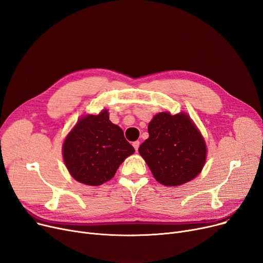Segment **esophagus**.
<instances>
[{"instance_id": "obj_1", "label": "esophagus", "mask_w": 263, "mask_h": 263, "mask_svg": "<svg viewBox=\"0 0 263 263\" xmlns=\"http://www.w3.org/2000/svg\"><path fill=\"white\" fill-rule=\"evenodd\" d=\"M133 147H134V149H135V151H137L139 150V147H140V142L139 141H135V142H133Z\"/></svg>"}]
</instances>
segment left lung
I'll use <instances>...</instances> for the list:
<instances>
[{
	"label": "left lung",
	"mask_w": 263,
	"mask_h": 263,
	"mask_svg": "<svg viewBox=\"0 0 263 263\" xmlns=\"http://www.w3.org/2000/svg\"><path fill=\"white\" fill-rule=\"evenodd\" d=\"M148 133L139 153L158 182L177 186L201 172L206 156L205 144L186 114L159 113L149 122Z\"/></svg>",
	"instance_id": "1"
}]
</instances>
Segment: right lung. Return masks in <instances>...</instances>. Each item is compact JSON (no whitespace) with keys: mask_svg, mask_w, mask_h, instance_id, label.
I'll use <instances>...</instances> for the list:
<instances>
[{"mask_svg":"<svg viewBox=\"0 0 263 263\" xmlns=\"http://www.w3.org/2000/svg\"><path fill=\"white\" fill-rule=\"evenodd\" d=\"M123 131L110 122L103 109L99 115L82 117L63 145L66 166L77 181L100 185L112 179L119 165L134 154Z\"/></svg>","mask_w":263,"mask_h":263,"instance_id":"add662e5","label":"right lung"}]
</instances>
